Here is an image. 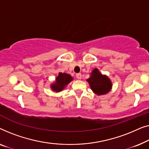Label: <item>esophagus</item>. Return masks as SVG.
Returning a JSON list of instances; mask_svg holds the SVG:
<instances>
[{"mask_svg": "<svg viewBox=\"0 0 149 149\" xmlns=\"http://www.w3.org/2000/svg\"><path fill=\"white\" fill-rule=\"evenodd\" d=\"M75 76H76L77 79H81V74H79H79H77Z\"/></svg>", "mask_w": 149, "mask_h": 149, "instance_id": "obj_1", "label": "esophagus"}]
</instances>
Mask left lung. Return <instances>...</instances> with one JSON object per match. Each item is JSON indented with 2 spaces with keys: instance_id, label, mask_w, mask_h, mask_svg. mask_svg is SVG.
<instances>
[{
  "instance_id": "1",
  "label": "left lung",
  "mask_w": 149,
  "mask_h": 149,
  "mask_svg": "<svg viewBox=\"0 0 149 149\" xmlns=\"http://www.w3.org/2000/svg\"><path fill=\"white\" fill-rule=\"evenodd\" d=\"M87 81L89 83L92 91L97 95H106L112 88L110 79L107 75L100 74L97 68L92 72Z\"/></svg>"
}]
</instances>
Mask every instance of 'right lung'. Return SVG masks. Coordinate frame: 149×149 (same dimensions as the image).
I'll list each match as a JSON object with an SVG mask.
<instances>
[{"instance_id":"right-lung-1","label":"right lung","mask_w":149,"mask_h":149,"mask_svg":"<svg viewBox=\"0 0 149 149\" xmlns=\"http://www.w3.org/2000/svg\"><path fill=\"white\" fill-rule=\"evenodd\" d=\"M72 80L73 77L70 74L65 73H59L58 76L56 77L55 82L52 84L51 88L53 91L58 93L62 91L66 86Z\"/></svg>"}]
</instances>
